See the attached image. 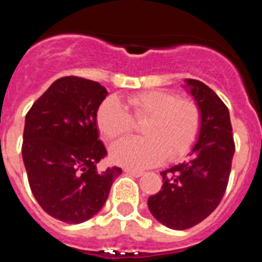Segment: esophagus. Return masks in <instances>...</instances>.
<instances>
[{
    "label": "esophagus",
    "instance_id": "esophagus-1",
    "mask_svg": "<svg viewBox=\"0 0 262 262\" xmlns=\"http://www.w3.org/2000/svg\"><path fill=\"white\" fill-rule=\"evenodd\" d=\"M124 172L128 173V174L134 176V177H142L144 173L140 172V170H134V169H124Z\"/></svg>",
    "mask_w": 262,
    "mask_h": 262
}]
</instances>
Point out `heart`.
Listing matches in <instances>:
<instances>
[{
    "mask_svg": "<svg viewBox=\"0 0 262 262\" xmlns=\"http://www.w3.org/2000/svg\"><path fill=\"white\" fill-rule=\"evenodd\" d=\"M131 114L117 98L105 99L97 111V127L107 140L133 131L140 123L145 138H127L110 149L111 160L129 168H148L163 160L185 156L195 144L202 126L200 106L163 90H148L127 98Z\"/></svg>",
    "mask_w": 262,
    "mask_h": 262,
    "instance_id": "1",
    "label": "heart"
}]
</instances>
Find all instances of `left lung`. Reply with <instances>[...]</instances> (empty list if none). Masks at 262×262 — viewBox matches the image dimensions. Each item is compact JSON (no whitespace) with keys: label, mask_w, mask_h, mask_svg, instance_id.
Segmentation results:
<instances>
[{"label":"left lung","mask_w":262,"mask_h":262,"mask_svg":"<svg viewBox=\"0 0 262 262\" xmlns=\"http://www.w3.org/2000/svg\"><path fill=\"white\" fill-rule=\"evenodd\" d=\"M202 114L200 138L182 164L161 172V190L148 198V209L172 230H187L217 207L226 193L235 154L230 111L214 90L187 78Z\"/></svg>","instance_id":"obj_1"}]
</instances>
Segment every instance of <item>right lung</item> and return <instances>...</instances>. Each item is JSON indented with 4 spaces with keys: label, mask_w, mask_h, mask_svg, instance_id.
<instances>
[{
    "label": "right lung",
    "mask_w": 262,
    "mask_h": 262,
    "mask_svg": "<svg viewBox=\"0 0 262 262\" xmlns=\"http://www.w3.org/2000/svg\"><path fill=\"white\" fill-rule=\"evenodd\" d=\"M107 90L76 76L56 80L26 115L22 157L31 191L48 215L82 223L102 209L118 166L98 172L107 155L98 139L97 111Z\"/></svg>",
    "instance_id": "right-lung-1"
}]
</instances>
